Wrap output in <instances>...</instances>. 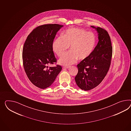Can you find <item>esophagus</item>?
I'll list each match as a JSON object with an SVG mask.
<instances>
[{"instance_id": "1", "label": "esophagus", "mask_w": 131, "mask_h": 131, "mask_svg": "<svg viewBox=\"0 0 131 131\" xmlns=\"http://www.w3.org/2000/svg\"><path fill=\"white\" fill-rule=\"evenodd\" d=\"M71 67L70 66H64V68H66V69H69Z\"/></svg>"}]
</instances>
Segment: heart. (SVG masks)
Instances as JSON below:
<instances>
[{"label":"heart","mask_w":131,"mask_h":131,"mask_svg":"<svg viewBox=\"0 0 131 131\" xmlns=\"http://www.w3.org/2000/svg\"><path fill=\"white\" fill-rule=\"evenodd\" d=\"M96 44L94 34L81 28H69L62 36L55 39L52 43L53 51L58 56H61L70 46V50L64 53L59 60L60 65L69 66L77 60H83L92 52Z\"/></svg>","instance_id":"1"}]
</instances>
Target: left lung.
I'll list each match as a JSON object with an SVG mask.
<instances>
[{
    "instance_id": "8db88e82",
    "label": "left lung",
    "mask_w": 131,
    "mask_h": 131,
    "mask_svg": "<svg viewBox=\"0 0 131 131\" xmlns=\"http://www.w3.org/2000/svg\"><path fill=\"white\" fill-rule=\"evenodd\" d=\"M98 33L99 41L92 54L77 65L75 80L81 90L89 91L99 85L110 68L113 53L110 37L103 28L91 26Z\"/></svg>"
}]
</instances>
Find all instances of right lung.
<instances>
[{"instance_id":"obj_1","label":"right lung","mask_w":131,"mask_h":131,"mask_svg":"<svg viewBox=\"0 0 131 131\" xmlns=\"http://www.w3.org/2000/svg\"><path fill=\"white\" fill-rule=\"evenodd\" d=\"M63 25L45 24L34 29L25 41L22 60L25 72L30 81L39 88L50 87L62 69L61 66L50 67L57 62L52 43L57 32Z\"/></svg>"}]
</instances>
